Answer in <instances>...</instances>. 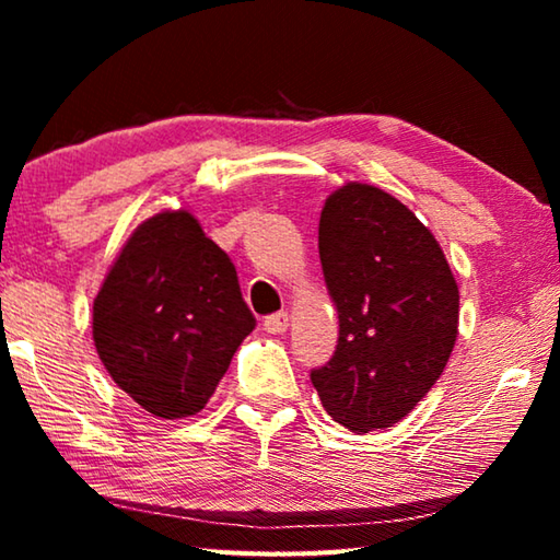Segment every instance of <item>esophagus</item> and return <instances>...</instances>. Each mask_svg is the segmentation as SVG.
I'll use <instances>...</instances> for the list:
<instances>
[{
	"instance_id": "obj_1",
	"label": "esophagus",
	"mask_w": 560,
	"mask_h": 560,
	"mask_svg": "<svg viewBox=\"0 0 560 560\" xmlns=\"http://www.w3.org/2000/svg\"><path fill=\"white\" fill-rule=\"evenodd\" d=\"M287 328H289L287 311H279V314H271V316L264 318V330H267V334L281 336V334H287Z\"/></svg>"
}]
</instances>
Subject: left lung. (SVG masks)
I'll use <instances>...</instances> for the list:
<instances>
[{"label":"left lung","mask_w":560,"mask_h":560,"mask_svg":"<svg viewBox=\"0 0 560 560\" xmlns=\"http://www.w3.org/2000/svg\"><path fill=\"white\" fill-rule=\"evenodd\" d=\"M318 254L340 330L334 358L311 371V383L350 432L393 428L447 365L457 281L428 226L373 185L348 183L328 197Z\"/></svg>","instance_id":"obj_1"}]
</instances>
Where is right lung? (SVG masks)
I'll return each mask as SVG.
<instances>
[{"label":"right lung","instance_id":"obj_1","mask_svg":"<svg viewBox=\"0 0 560 560\" xmlns=\"http://www.w3.org/2000/svg\"><path fill=\"white\" fill-rule=\"evenodd\" d=\"M254 326L232 259L185 210L140 224L93 301L106 371L165 420L202 410Z\"/></svg>","mask_w":560,"mask_h":560}]
</instances>
